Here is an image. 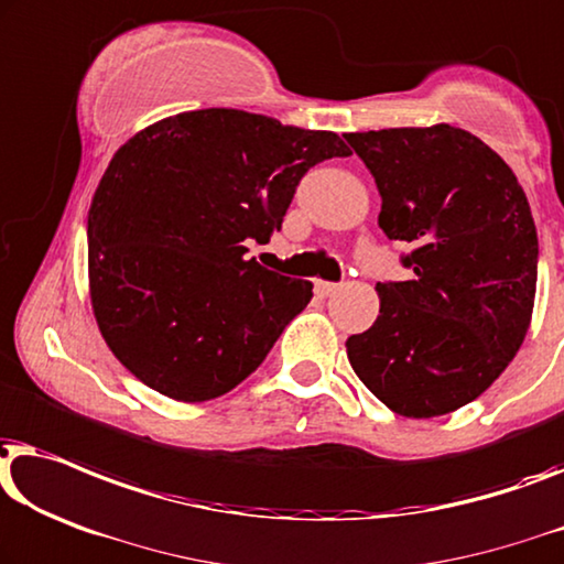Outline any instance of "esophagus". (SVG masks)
Returning <instances> with one entry per match:
<instances>
[{
    "label": "esophagus",
    "mask_w": 564,
    "mask_h": 564,
    "mask_svg": "<svg viewBox=\"0 0 564 564\" xmlns=\"http://www.w3.org/2000/svg\"><path fill=\"white\" fill-rule=\"evenodd\" d=\"M336 290H338L336 282H323V280L315 282V295L317 297H330Z\"/></svg>",
    "instance_id": "34e87169"
}]
</instances>
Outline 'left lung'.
I'll list each match as a JSON object with an SVG mask.
<instances>
[{
    "instance_id": "left-lung-1",
    "label": "left lung",
    "mask_w": 564,
    "mask_h": 564,
    "mask_svg": "<svg viewBox=\"0 0 564 564\" xmlns=\"http://www.w3.org/2000/svg\"><path fill=\"white\" fill-rule=\"evenodd\" d=\"M371 170L379 226L414 276L379 282V317L346 340L356 377L391 412L440 417L484 394L532 323L536 226L511 167L451 124L343 134Z\"/></svg>"
}]
</instances>
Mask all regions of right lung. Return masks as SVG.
Instances as JSON below:
<instances>
[{"label": "right lung", "instance_id": "1", "mask_svg": "<svg viewBox=\"0 0 564 564\" xmlns=\"http://www.w3.org/2000/svg\"><path fill=\"white\" fill-rule=\"evenodd\" d=\"M338 134L264 113L154 121L113 154L88 210V290L111 354L177 402H208L264 361L313 282L247 257L282 228L300 177L348 158Z\"/></svg>", "mask_w": 564, "mask_h": 564}]
</instances>
